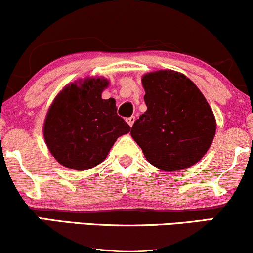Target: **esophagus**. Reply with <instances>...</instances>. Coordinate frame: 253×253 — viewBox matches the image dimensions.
<instances>
[{"mask_svg": "<svg viewBox=\"0 0 253 253\" xmlns=\"http://www.w3.org/2000/svg\"><path fill=\"white\" fill-rule=\"evenodd\" d=\"M126 121H127V124H128L129 126L132 127V126H133V124H134V121H135V117H130V118L127 119Z\"/></svg>", "mask_w": 253, "mask_h": 253, "instance_id": "esophagus-1", "label": "esophagus"}]
</instances>
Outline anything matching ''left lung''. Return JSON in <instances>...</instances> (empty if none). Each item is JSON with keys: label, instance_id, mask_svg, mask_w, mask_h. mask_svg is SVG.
<instances>
[{"label": "left lung", "instance_id": "obj_1", "mask_svg": "<svg viewBox=\"0 0 253 253\" xmlns=\"http://www.w3.org/2000/svg\"><path fill=\"white\" fill-rule=\"evenodd\" d=\"M146 112L130 135L145 158L159 170L195 165L210 150L216 132L211 106L193 81L181 72L158 70L141 77Z\"/></svg>", "mask_w": 253, "mask_h": 253}]
</instances>
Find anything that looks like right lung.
<instances>
[{"label":"right lung","mask_w":253,"mask_h":253,"mask_svg":"<svg viewBox=\"0 0 253 253\" xmlns=\"http://www.w3.org/2000/svg\"><path fill=\"white\" fill-rule=\"evenodd\" d=\"M104 77L66 84L54 97L43 121L47 149L63 167L78 171L102 163L119 136L130 127L117 114L114 98L103 100Z\"/></svg>","instance_id":"right-lung-1"}]
</instances>
